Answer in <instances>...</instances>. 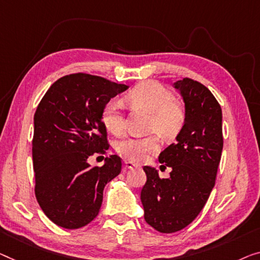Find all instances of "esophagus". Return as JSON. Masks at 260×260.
<instances>
[{
    "label": "esophagus",
    "mask_w": 260,
    "mask_h": 260,
    "mask_svg": "<svg viewBox=\"0 0 260 260\" xmlns=\"http://www.w3.org/2000/svg\"><path fill=\"white\" fill-rule=\"evenodd\" d=\"M139 167H140V166H139L138 164H134V162L128 161V160L125 161V168L126 169H133V168H139Z\"/></svg>",
    "instance_id": "1"
}]
</instances>
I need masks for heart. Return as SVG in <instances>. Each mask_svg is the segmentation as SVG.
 I'll list each match as a JSON object with an SVG mask.
<instances>
[{"instance_id":"1","label":"heart","mask_w":260,"mask_h":260,"mask_svg":"<svg viewBox=\"0 0 260 260\" xmlns=\"http://www.w3.org/2000/svg\"><path fill=\"white\" fill-rule=\"evenodd\" d=\"M126 102L135 108L149 113L148 129L156 132L165 140H172L179 135L185 123L184 107L177 103L168 88L156 81H143L132 88L125 96ZM103 123L108 132L120 135L125 131L122 104L119 100H110L103 111ZM157 134L147 137H128L117 142V152L129 161H142L147 155L160 148Z\"/></svg>"}]
</instances>
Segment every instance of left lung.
<instances>
[{
	"mask_svg": "<svg viewBox=\"0 0 260 260\" xmlns=\"http://www.w3.org/2000/svg\"><path fill=\"white\" fill-rule=\"evenodd\" d=\"M174 87L183 98L187 118L175 142L158 156L172 172L161 179L156 169L145 166L141 190L146 222L162 234L184 229L199 216L215 185L223 149L222 108L214 94L190 78Z\"/></svg>",
	"mask_w": 260,
	"mask_h": 260,
	"instance_id": "obj_1",
	"label": "left lung"
}]
</instances>
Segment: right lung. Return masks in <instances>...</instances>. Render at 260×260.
I'll return each instance as SVG.
<instances>
[{
	"instance_id": "obj_1",
	"label": "right lung",
	"mask_w": 260,
	"mask_h": 260,
	"mask_svg": "<svg viewBox=\"0 0 260 260\" xmlns=\"http://www.w3.org/2000/svg\"><path fill=\"white\" fill-rule=\"evenodd\" d=\"M128 86L103 77L73 73L55 81L34 117L35 195L50 220L79 229L99 214L107 182L121 172V158L111 155L102 167L87 158L105 154L107 132L103 111Z\"/></svg>"
}]
</instances>
